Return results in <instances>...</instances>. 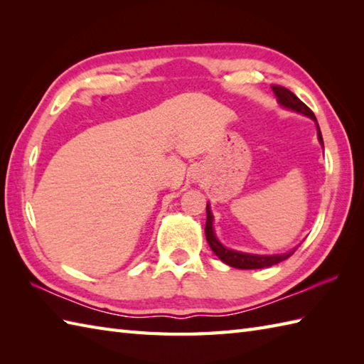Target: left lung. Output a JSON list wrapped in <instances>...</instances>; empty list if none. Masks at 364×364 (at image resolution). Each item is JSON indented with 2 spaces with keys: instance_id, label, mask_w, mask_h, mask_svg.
<instances>
[{
  "instance_id": "8db88e82",
  "label": "left lung",
  "mask_w": 364,
  "mask_h": 364,
  "mask_svg": "<svg viewBox=\"0 0 364 364\" xmlns=\"http://www.w3.org/2000/svg\"><path fill=\"white\" fill-rule=\"evenodd\" d=\"M272 90L277 97V102L280 103V106L286 107V109H291L294 112H299L301 115H306V117L314 120L316 127H318V139L323 149V141H322V134H321V129L318 125V120H316L314 114L310 107H308L304 102H300V100L294 95L289 89L282 87V86H272ZM213 222H214V215L211 213L210 203H208L206 205V227H205L206 241H208V244H210L211 250L215 253V257L231 267H236V269L270 267L274 264H278V262H282L284 259H288L291 255L296 252V249H292L289 252L278 253V255H255V253H244V252L228 249V247L223 245L218 239V236H215Z\"/></svg>"
}]
</instances>
